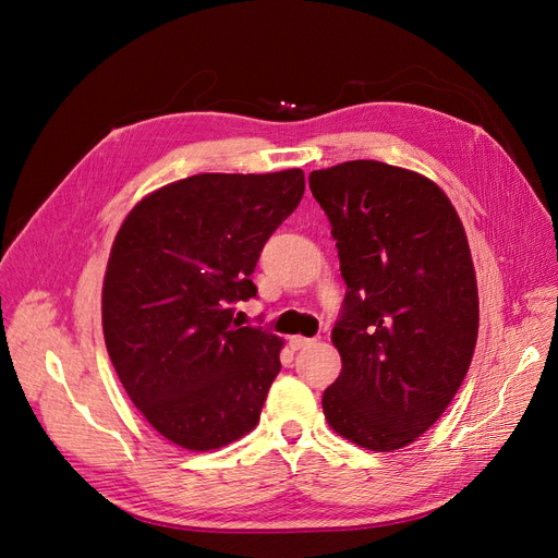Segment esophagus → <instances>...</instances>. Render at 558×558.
<instances>
[{
  "label": "esophagus",
  "mask_w": 558,
  "mask_h": 558,
  "mask_svg": "<svg viewBox=\"0 0 558 558\" xmlns=\"http://www.w3.org/2000/svg\"><path fill=\"white\" fill-rule=\"evenodd\" d=\"M314 340H310V337H302V335H293L291 340H289V344H291V349H305V347H310Z\"/></svg>",
  "instance_id": "obj_1"
}]
</instances>
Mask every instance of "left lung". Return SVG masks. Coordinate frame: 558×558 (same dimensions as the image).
Segmentation results:
<instances>
[{
	"instance_id": "1",
	"label": "left lung",
	"mask_w": 558,
	"mask_h": 558,
	"mask_svg": "<svg viewBox=\"0 0 558 558\" xmlns=\"http://www.w3.org/2000/svg\"><path fill=\"white\" fill-rule=\"evenodd\" d=\"M347 295L332 328L342 373L324 393L335 433L373 451L414 442L472 361L477 279L459 214L437 185L377 160L310 174Z\"/></svg>"
}]
</instances>
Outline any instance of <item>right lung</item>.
<instances>
[{
  "label": "right lung",
  "instance_id": "add662e5",
  "mask_svg": "<svg viewBox=\"0 0 558 558\" xmlns=\"http://www.w3.org/2000/svg\"><path fill=\"white\" fill-rule=\"evenodd\" d=\"M305 195V172L195 174L150 193L116 234L102 291L109 359L167 440L226 447L256 428L281 369V337L234 305L265 242Z\"/></svg>",
  "mask_w": 558,
  "mask_h": 558
}]
</instances>
